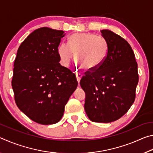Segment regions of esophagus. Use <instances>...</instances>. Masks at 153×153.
Returning a JSON list of instances; mask_svg holds the SVG:
<instances>
[{"mask_svg":"<svg viewBox=\"0 0 153 153\" xmlns=\"http://www.w3.org/2000/svg\"><path fill=\"white\" fill-rule=\"evenodd\" d=\"M82 74H76V79H77V82H78V84H79V82H80V79H81V78H82Z\"/></svg>","mask_w":153,"mask_h":153,"instance_id":"1","label":"esophagus"}]
</instances>
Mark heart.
<instances>
[{
    "instance_id": "1",
    "label": "heart",
    "mask_w": 153,
    "mask_h": 153,
    "mask_svg": "<svg viewBox=\"0 0 153 153\" xmlns=\"http://www.w3.org/2000/svg\"><path fill=\"white\" fill-rule=\"evenodd\" d=\"M108 48V44L103 38L90 33H76L69 38V45H60L58 53L64 66H69L76 55V61L83 69L93 71L105 61Z\"/></svg>"
}]
</instances>
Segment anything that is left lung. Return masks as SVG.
I'll use <instances>...</instances> for the list:
<instances>
[{"label": "left lung", "instance_id": "obj_1", "mask_svg": "<svg viewBox=\"0 0 153 153\" xmlns=\"http://www.w3.org/2000/svg\"><path fill=\"white\" fill-rule=\"evenodd\" d=\"M108 53L98 69L80 80L86 94L84 108L94 122L109 123L128 112L134 102L138 83V65L127 41L112 31L102 30Z\"/></svg>", "mask_w": 153, "mask_h": 153}]
</instances>
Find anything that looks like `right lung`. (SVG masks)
I'll return each mask as SVG.
<instances>
[{
	"label": "right lung",
	"mask_w": 153,
	"mask_h": 153,
	"mask_svg": "<svg viewBox=\"0 0 153 153\" xmlns=\"http://www.w3.org/2000/svg\"><path fill=\"white\" fill-rule=\"evenodd\" d=\"M62 30L38 28L23 41L14 62L12 88L18 108L42 125L59 122L78 83L59 63Z\"/></svg>",
	"instance_id": "1"
}]
</instances>
